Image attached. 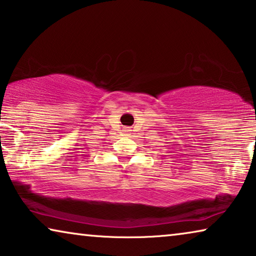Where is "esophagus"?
I'll return each instance as SVG.
<instances>
[{"instance_id": "esophagus-1", "label": "esophagus", "mask_w": 256, "mask_h": 256, "mask_svg": "<svg viewBox=\"0 0 256 256\" xmlns=\"http://www.w3.org/2000/svg\"><path fill=\"white\" fill-rule=\"evenodd\" d=\"M124 132H126V130H124Z\"/></svg>"}]
</instances>
